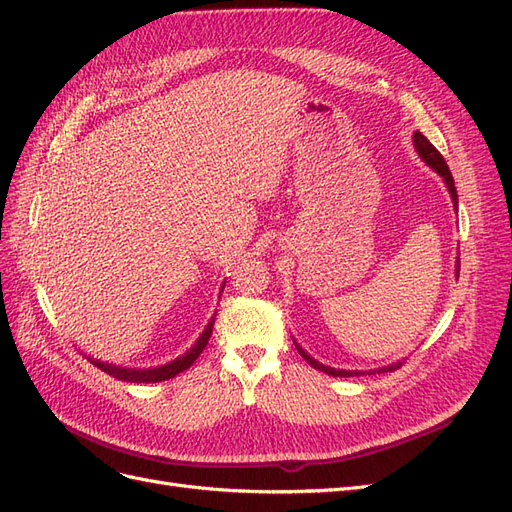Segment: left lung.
I'll return each instance as SVG.
<instances>
[{
	"label": "left lung",
	"mask_w": 512,
	"mask_h": 512,
	"mask_svg": "<svg viewBox=\"0 0 512 512\" xmlns=\"http://www.w3.org/2000/svg\"><path fill=\"white\" fill-rule=\"evenodd\" d=\"M412 143H414V149H416V153L418 156H421V160L431 168V170H436V173L444 179V183H446V188H448V194H451V200H453V207H455V211L459 209V198H457V190H455V181H453V175H451V170H448V166H446V162H444V158H442V153L433 147L427 138L421 134V132H414L412 134ZM455 277H459V258H457V265H455ZM294 342V339H292ZM294 346H297V350H299V354L303 356V359L312 365L314 369H318V371H324V374H329V376H335V378H350V376H363V374H384V371H393V369H397L399 365H401V361H397V363H391V365H386V367H378V369H369V371H359V369H335V367H329V365H322L320 361H316L314 356H309L297 342H294Z\"/></svg>",
	"instance_id": "8db88e82"
}]
</instances>
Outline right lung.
<instances>
[{
    "label": "right lung",
    "mask_w": 512,
    "mask_h": 512,
    "mask_svg": "<svg viewBox=\"0 0 512 512\" xmlns=\"http://www.w3.org/2000/svg\"><path fill=\"white\" fill-rule=\"evenodd\" d=\"M224 284H222V290H224ZM213 322H215V316H211L205 331L198 335L194 346L188 352H183L181 356H177L175 361H168V363L158 365V367H143V369L141 367H121V365H113L108 361H98V359H94V356H87V354L85 356L98 369L106 371L108 376H113V378L123 380V382H162V380H170V378H175L177 374H181V371L188 369L198 359L200 352L205 350L209 337H211V331H213Z\"/></svg>",
    "instance_id": "obj_1"
}]
</instances>
